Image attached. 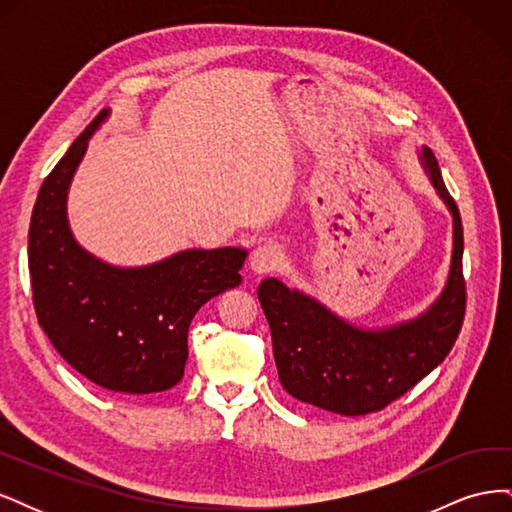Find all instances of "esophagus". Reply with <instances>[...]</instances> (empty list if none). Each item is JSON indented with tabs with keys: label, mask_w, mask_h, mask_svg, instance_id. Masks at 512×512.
Here are the masks:
<instances>
[{
	"label": "esophagus",
	"mask_w": 512,
	"mask_h": 512,
	"mask_svg": "<svg viewBox=\"0 0 512 512\" xmlns=\"http://www.w3.org/2000/svg\"><path fill=\"white\" fill-rule=\"evenodd\" d=\"M282 260H284V254L280 247L273 243H265V245H258L252 252L250 267L256 275H267V273H273L275 269H280Z\"/></svg>",
	"instance_id": "obj_1"
}]
</instances>
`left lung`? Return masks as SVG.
I'll list each match as a JSON object with an SVG mask.
<instances>
[{"mask_svg":"<svg viewBox=\"0 0 512 512\" xmlns=\"http://www.w3.org/2000/svg\"><path fill=\"white\" fill-rule=\"evenodd\" d=\"M421 160L453 215L451 271L442 294L425 314L395 327L359 329L275 277L258 286L280 382L303 404L342 416L378 412L431 374L455 346L466 314L463 226L429 147H423Z\"/></svg>","mask_w":512,"mask_h":512,"instance_id":"obj_1","label":"left lung"}]
</instances>
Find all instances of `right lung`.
Masks as SVG:
<instances>
[{
  "mask_svg": "<svg viewBox=\"0 0 512 512\" xmlns=\"http://www.w3.org/2000/svg\"><path fill=\"white\" fill-rule=\"evenodd\" d=\"M106 117L108 108L42 183L29 224V275L38 322L55 350L102 389L138 397L173 389L183 378L192 318L241 284L247 252L185 250L138 269L85 252L72 237L66 198L89 136Z\"/></svg>",
  "mask_w": 512,
  "mask_h": 512,
  "instance_id": "add662e5",
  "label": "right lung"
}]
</instances>
